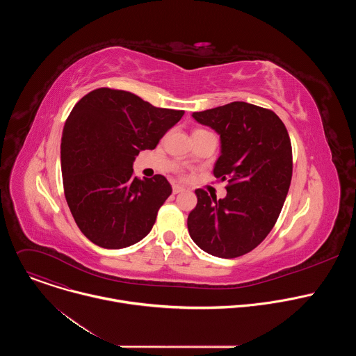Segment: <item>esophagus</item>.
Here are the masks:
<instances>
[{
  "mask_svg": "<svg viewBox=\"0 0 356 356\" xmlns=\"http://www.w3.org/2000/svg\"><path fill=\"white\" fill-rule=\"evenodd\" d=\"M186 188L183 186H179V184H175L173 186V194H179V193H183Z\"/></svg>",
  "mask_w": 356,
  "mask_h": 356,
  "instance_id": "esophagus-1",
  "label": "esophagus"
}]
</instances>
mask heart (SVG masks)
I'll return each instance as SVG.
<instances>
[{
  "label": "heart",
  "mask_w": 356,
  "mask_h": 356,
  "mask_svg": "<svg viewBox=\"0 0 356 356\" xmlns=\"http://www.w3.org/2000/svg\"><path fill=\"white\" fill-rule=\"evenodd\" d=\"M198 131H200V129H198Z\"/></svg>",
  "instance_id": "heart-1"
}]
</instances>
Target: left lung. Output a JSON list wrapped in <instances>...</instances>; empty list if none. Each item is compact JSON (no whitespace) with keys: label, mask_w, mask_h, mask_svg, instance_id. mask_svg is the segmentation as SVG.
<instances>
[{"label":"left lung","mask_w":356,"mask_h":356,"mask_svg":"<svg viewBox=\"0 0 356 356\" xmlns=\"http://www.w3.org/2000/svg\"><path fill=\"white\" fill-rule=\"evenodd\" d=\"M193 118L220 135L214 176L228 186L220 200L195 190L188 234L213 257H242L268 236L284 204L293 173L287 129L273 111L243 101L193 113Z\"/></svg>","instance_id":"8db88e82"}]
</instances>
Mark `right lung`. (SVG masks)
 Masks as SVG:
<instances>
[{
    "instance_id": "add662e5",
    "label": "right lung",
    "mask_w": 356,
    "mask_h": 356,
    "mask_svg": "<svg viewBox=\"0 0 356 356\" xmlns=\"http://www.w3.org/2000/svg\"><path fill=\"white\" fill-rule=\"evenodd\" d=\"M183 114L106 87L73 107L60 145L63 187L77 227L92 243L121 249L150 232L172 186L162 175L139 180L132 165Z\"/></svg>"
}]
</instances>
